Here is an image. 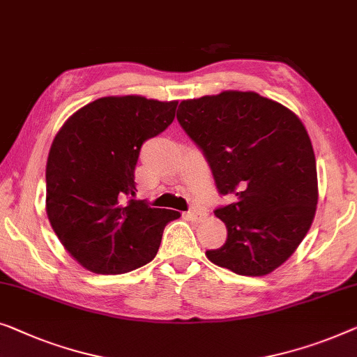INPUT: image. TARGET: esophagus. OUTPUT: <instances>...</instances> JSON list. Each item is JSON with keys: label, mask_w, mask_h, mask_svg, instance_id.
Here are the masks:
<instances>
[{"label": "esophagus", "mask_w": 357, "mask_h": 357, "mask_svg": "<svg viewBox=\"0 0 357 357\" xmlns=\"http://www.w3.org/2000/svg\"><path fill=\"white\" fill-rule=\"evenodd\" d=\"M185 215H187L188 219H191V220H199L204 214L198 209H190V211H187V213H185Z\"/></svg>", "instance_id": "esophagus-1"}]
</instances>
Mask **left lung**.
<instances>
[{
    "instance_id": "8db88e82",
    "label": "left lung",
    "mask_w": 357,
    "mask_h": 357,
    "mask_svg": "<svg viewBox=\"0 0 357 357\" xmlns=\"http://www.w3.org/2000/svg\"><path fill=\"white\" fill-rule=\"evenodd\" d=\"M177 119L208 159L220 195L227 240L206 251L215 266L248 277L280 267L316 215L317 169L299 117L255 91H222L180 102Z\"/></svg>"
}]
</instances>
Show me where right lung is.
<instances>
[{"instance_id": "1", "label": "right lung", "mask_w": 357, "mask_h": 357, "mask_svg": "<svg viewBox=\"0 0 357 357\" xmlns=\"http://www.w3.org/2000/svg\"><path fill=\"white\" fill-rule=\"evenodd\" d=\"M178 101L105 96L74 112L46 162V214L66 251L95 273H126L154 259L180 213L135 196L143 143L172 123Z\"/></svg>"}]
</instances>
